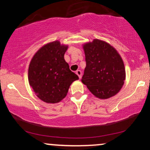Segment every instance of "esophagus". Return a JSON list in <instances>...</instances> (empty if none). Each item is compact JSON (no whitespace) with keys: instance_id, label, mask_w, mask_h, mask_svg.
I'll list each match as a JSON object with an SVG mask.
<instances>
[{"instance_id":"obj_1","label":"esophagus","mask_w":150,"mask_h":150,"mask_svg":"<svg viewBox=\"0 0 150 150\" xmlns=\"http://www.w3.org/2000/svg\"><path fill=\"white\" fill-rule=\"evenodd\" d=\"M77 74V75H78V77H79V78H81V77H82V72H81V70H77V71H76V73H75Z\"/></svg>"}]
</instances>
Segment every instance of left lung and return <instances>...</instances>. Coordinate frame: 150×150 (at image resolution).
Here are the masks:
<instances>
[{"label": "left lung", "instance_id": "obj_1", "mask_svg": "<svg viewBox=\"0 0 150 150\" xmlns=\"http://www.w3.org/2000/svg\"><path fill=\"white\" fill-rule=\"evenodd\" d=\"M86 67L82 83L96 97L106 99L119 92L125 80L123 59L112 46L95 39L83 44Z\"/></svg>", "mask_w": 150, "mask_h": 150}]
</instances>
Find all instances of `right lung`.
<instances>
[{
    "label": "right lung",
    "instance_id": "1",
    "mask_svg": "<svg viewBox=\"0 0 150 150\" xmlns=\"http://www.w3.org/2000/svg\"><path fill=\"white\" fill-rule=\"evenodd\" d=\"M68 47L59 41L48 43L38 50L29 65L30 85L37 97L48 104L64 99L70 85L79 79L64 59Z\"/></svg>",
    "mask_w": 150,
    "mask_h": 150
}]
</instances>
